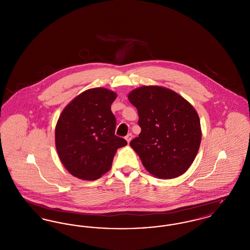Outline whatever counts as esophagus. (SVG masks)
<instances>
[{"instance_id": "esophagus-1", "label": "esophagus", "mask_w": 250, "mask_h": 250, "mask_svg": "<svg viewBox=\"0 0 250 250\" xmlns=\"http://www.w3.org/2000/svg\"><path fill=\"white\" fill-rule=\"evenodd\" d=\"M132 137H133V136H132V134H131V133L127 134V136L125 137V140H126V142H127V143H130L131 140H132Z\"/></svg>"}]
</instances>
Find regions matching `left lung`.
<instances>
[{
  "label": "left lung",
  "instance_id": "left-lung-1",
  "mask_svg": "<svg viewBox=\"0 0 250 250\" xmlns=\"http://www.w3.org/2000/svg\"><path fill=\"white\" fill-rule=\"evenodd\" d=\"M127 97L138 109L142 128L130 146L146 170L160 179L184 174L193 163L202 141L196 109L176 92L157 85L136 88Z\"/></svg>",
  "mask_w": 250,
  "mask_h": 250
}]
</instances>
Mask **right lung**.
Returning a JSON list of instances; mask_svg holds the SVG:
<instances>
[{"instance_id":"right-lung-1","label":"right lung","mask_w":250,"mask_h":250,"mask_svg":"<svg viewBox=\"0 0 250 250\" xmlns=\"http://www.w3.org/2000/svg\"><path fill=\"white\" fill-rule=\"evenodd\" d=\"M117 94L106 88L88 89L77 95L60 115L55 147L60 160L73 176L94 181L110 169L125 139L115 136L116 119L110 105Z\"/></svg>"}]
</instances>
